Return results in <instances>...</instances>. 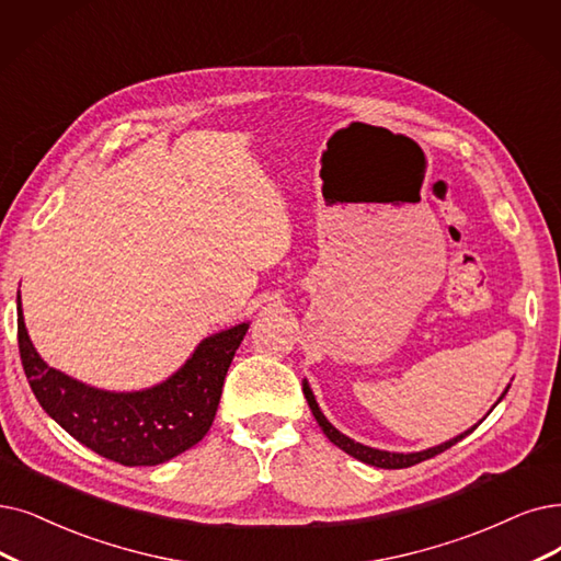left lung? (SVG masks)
Masks as SVG:
<instances>
[{
    "label": "left lung",
    "instance_id": "1",
    "mask_svg": "<svg viewBox=\"0 0 561 561\" xmlns=\"http://www.w3.org/2000/svg\"><path fill=\"white\" fill-rule=\"evenodd\" d=\"M506 391H508V387L504 389V393L500 396L497 402H502V398L506 396ZM304 396H306V400H308V408H310L312 416H316V421L320 423V428H322V433L329 437V442H333V444L339 446V449H343L347 456H352V458H356V460H362V462H366V465H373V467H382V469L412 467V465H416V462H421V460H428V458H433V456H437V454H442V451H446V449H451L454 444H458L462 437H467V435L472 433V431L477 428V425L485 419V416H483V419H481L477 425H472V428H469V431L456 435V437L449 439V442H442V444H437V446H431V449L412 451V454H396V451L373 449V446H366V444H362V442H354L352 437L343 435L339 428H335V425H331L329 419L322 414V410H320V405H318V400H316V393H312V389H310V385H308V379H304ZM497 402H495V405H497ZM495 405H492V408H495Z\"/></svg>",
    "mask_w": 561,
    "mask_h": 561
}]
</instances>
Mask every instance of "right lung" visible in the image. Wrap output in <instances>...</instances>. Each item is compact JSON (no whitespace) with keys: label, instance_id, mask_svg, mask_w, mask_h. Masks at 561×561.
<instances>
[{"label":"right lung","instance_id":"right-lung-1","mask_svg":"<svg viewBox=\"0 0 561 561\" xmlns=\"http://www.w3.org/2000/svg\"><path fill=\"white\" fill-rule=\"evenodd\" d=\"M251 322L207 335L186 364L140 391H105L43 362L18 289V347L38 405L87 449L126 467L161 465L207 435L222 382Z\"/></svg>","mask_w":561,"mask_h":561}]
</instances>
